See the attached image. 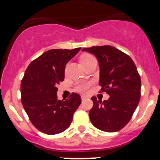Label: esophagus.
I'll list each match as a JSON object with an SVG mask.
<instances>
[{
  "instance_id": "1",
  "label": "esophagus",
  "mask_w": 160,
  "mask_h": 160,
  "mask_svg": "<svg viewBox=\"0 0 160 160\" xmlns=\"http://www.w3.org/2000/svg\"><path fill=\"white\" fill-rule=\"evenodd\" d=\"M86 98H88V97H87V96H85V95H82V101L85 100V99H86Z\"/></svg>"
}]
</instances>
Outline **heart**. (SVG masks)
I'll return each mask as SVG.
<instances>
[{
	"instance_id": "heart-1",
	"label": "heart",
	"mask_w": 160,
	"mask_h": 160,
	"mask_svg": "<svg viewBox=\"0 0 160 160\" xmlns=\"http://www.w3.org/2000/svg\"><path fill=\"white\" fill-rule=\"evenodd\" d=\"M93 58H94L93 56L89 55V54H84V55H82L80 57L79 61H80L81 65H83V64L86 63V62H88V61L92 60V59ZM89 85H90L89 83H79L75 86V89L78 92H84L88 89Z\"/></svg>"
}]
</instances>
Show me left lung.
Here are the masks:
<instances>
[{"label": "left lung", "instance_id": "obj_1", "mask_svg": "<svg viewBox=\"0 0 160 160\" xmlns=\"http://www.w3.org/2000/svg\"><path fill=\"white\" fill-rule=\"evenodd\" d=\"M82 51L97 58L101 92L110 95L103 102L92 97L90 120L102 131H118L131 119L140 99L141 78L136 65L129 55L111 45L92 46Z\"/></svg>", "mask_w": 160, "mask_h": 160}]
</instances>
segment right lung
Here are the masks:
<instances>
[{
    "label": "right lung",
    "mask_w": 160,
    "mask_h": 160,
    "mask_svg": "<svg viewBox=\"0 0 160 160\" xmlns=\"http://www.w3.org/2000/svg\"><path fill=\"white\" fill-rule=\"evenodd\" d=\"M81 50H48L31 62L21 80V102L33 126L42 132L55 135L70 126L82 99L72 93L58 100V84L65 79V65Z\"/></svg>",
    "instance_id": "1"
}]
</instances>
